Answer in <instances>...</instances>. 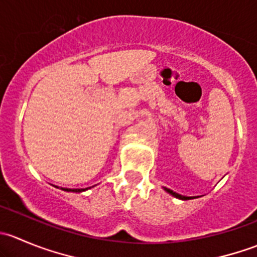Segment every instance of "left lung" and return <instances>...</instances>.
<instances>
[{
	"label": "left lung",
	"instance_id": "obj_1",
	"mask_svg": "<svg viewBox=\"0 0 257 257\" xmlns=\"http://www.w3.org/2000/svg\"><path fill=\"white\" fill-rule=\"evenodd\" d=\"M165 190H167L168 193H169V194H172L173 196H175V198H178V199H181V200H189V199H191V198H189V196H183V195H180V194H178V193H174V191H173V190H170V189H168V188H165Z\"/></svg>",
	"mask_w": 257,
	"mask_h": 257
}]
</instances>
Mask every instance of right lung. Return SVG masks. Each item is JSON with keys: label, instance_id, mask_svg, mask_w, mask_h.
<instances>
[{"label": "right lung", "instance_id": "obj_1", "mask_svg": "<svg viewBox=\"0 0 257 257\" xmlns=\"http://www.w3.org/2000/svg\"><path fill=\"white\" fill-rule=\"evenodd\" d=\"M88 189V188H87ZM87 189H63V190L66 191H73V193H80V191H84L87 190Z\"/></svg>", "mask_w": 257, "mask_h": 257}]
</instances>
